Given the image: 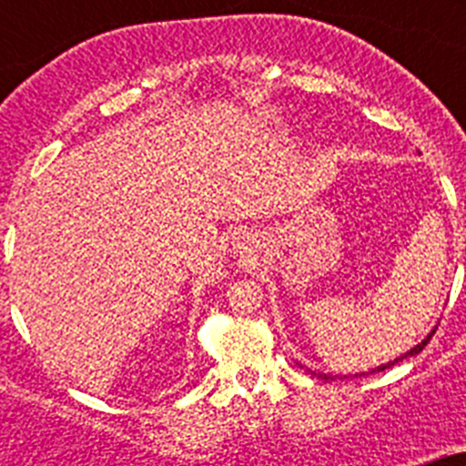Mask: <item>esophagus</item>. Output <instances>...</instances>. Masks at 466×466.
Here are the masks:
<instances>
[{"instance_id": "1", "label": "esophagus", "mask_w": 466, "mask_h": 466, "mask_svg": "<svg viewBox=\"0 0 466 466\" xmlns=\"http://www.w3.org/2000/svg\"><path fill=\"white\" fill-rule=\"evenodd\" d=\"M247 242H249V238H245V236L236 238V242H233V254L247 252Z\"/></svg>"}]
</instances>
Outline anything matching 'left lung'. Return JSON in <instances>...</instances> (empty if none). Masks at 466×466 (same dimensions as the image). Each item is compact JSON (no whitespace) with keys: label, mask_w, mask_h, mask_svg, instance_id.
I'll list each match as a JSON object with an SVG mask.
<instances>
[{"label":"left lung","mask_w":466,"mask_h":466,"mask_svg":"<svg viewBox=\"0 0 466 466\" xmlns=\"http://www.w3.org/2000/svg\"><path fill=\"white\" fill-rule=\"evenodd\" d=\"M434 333H436V327H434V329H431V331H430V333H427L425 339L420 340V343H418V345H415V348H410V350H409V352H403V355H401V357H397V360H392V361H387V364H380V366H376V369H371V371H366V373H376V371H385V369H390V366H394V364H397V361L406 360V357H413V355H418V352H422V350H425V345H427V343H430V339H431V336H434ZM308 371H310V369H308ZM310 373H315V376H317V378H324V380H329V378H331V380H333V378H336V376H331V373H322V371H310ZM366 373H355V376H366Z\"/></svg>","instance_id":"obj_1"}]
</instances>
